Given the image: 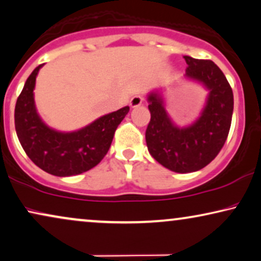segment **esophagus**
Returning <instances> with one entry per match:
<instances>
[{
	"mask_svg": "<svg viewBox=\"0 0 261 261\" xmlns=\"http://www.w3.org/2000/svg\"><path fill=\"white\" fill-rule=\"evenodd\" d=\"M141 103H143V97H141L140 94H137V96H133L130 98L129 106L132 108H137V107L140 106Z\"/></svg>",
	"mask_w": 261,
	"mask_h": 261,
	"instance_id": "esophagus-1",
	"label": "esophagus"
}]
</instances>
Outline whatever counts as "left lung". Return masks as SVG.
Wrapping results in <instances>:
<instances>
[{
	"instance_id": "8db88e82",
	"label": "left lung",
	"mask_w": 261,
	"mask_h": 261,
	"mask_svg": "<svg viewBox=\"0 0 261 261\" xmlns=\"http://www.w3.org/2000/svg\"><path fill=\"white\" fill-rule=\"evenodd\" d=\"M185 76L208 90L201 115L187 127H177L164 108L161 91L148 93L151 120L146 129L148 152L169 170L186 174L198 171L215 160L228 138L234 110V96L228 80L210 60L184 56Z\"/></svg>"
}]
</instances>
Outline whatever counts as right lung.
Wrapping results in <instances>:
<instances>
[{
  "instance_id": "obj_1",
  "label": "right lung",
  "mask_w": 261,
  "mask_h": 261,
  "mask_svg": "<svg viewBox=\"0 0 261 261\" xmlns=\"http://www.w3.org/2000/svg\"><path fill=\"white\" fill-rule=\"evenodd\" d=\"M43 64L27 77L15 104V130L20 144L37 167L48 174L73 176L96 167L109 151L115 130L129 107L104 115L79 130L59 132L43 122L35 106L36 76Z\"/></svg>"
}]
</instances>
